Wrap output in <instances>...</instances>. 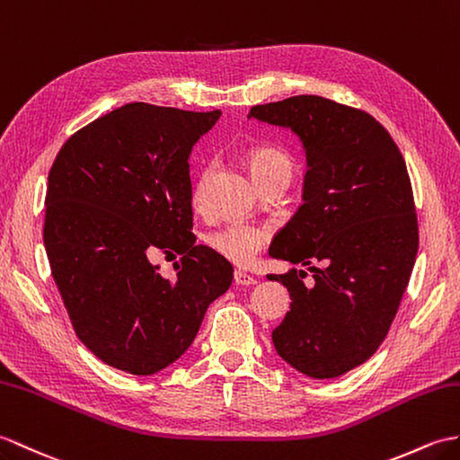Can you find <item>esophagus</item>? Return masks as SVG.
Wrapping results in <instances>:
<instances>
[{
	"label": "esophagus",
	"instance_id": "esophagus-1",
	"mask_svg": "<svg viewBox=\"0 0 460 460\" xmlns=\"http://www.w3.org/2000/svg\"><path fill=\"white\" fill-rule=\"evenodd\" d=\"M233 279H234V284H239V286H254L256 284V279H252L251 274L243 272V270H234Z\"/></svg>",
	"mask_w": 460,
	"mask_h": 460
}]
</instances>
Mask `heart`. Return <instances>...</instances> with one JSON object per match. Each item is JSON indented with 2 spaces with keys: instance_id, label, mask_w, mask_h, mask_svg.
Returning <instances> with one entry per match:
<instances>
[{
  "instance_id": "heart-1",
  "label": "heart",
  "mask_w": 460,
  "mask_h": 460,
  "mask_svg": "<svg viewBox=\"0 0 460 460\" xmlns=\"http://www.w3.org/2000/svg\"><path fill=\"white\" fill-rule=\"evenodd\" d=\"M247 164L252 178L256 180V184L276 174H284L288 178L292 176V158L279 146H254L247 155ZM209 172L211 170L206 168L204 172H201L198 186L194 188V196H191V199H194L196 208L201 206V196H204V188L209 180ZM269 229L249 226V223H231L227 227L209 233L208 244L217 254H221L223 259H227L234 264H249L254 256L264 249V244L269 243Z\"/></svg>"
}]
</instances>
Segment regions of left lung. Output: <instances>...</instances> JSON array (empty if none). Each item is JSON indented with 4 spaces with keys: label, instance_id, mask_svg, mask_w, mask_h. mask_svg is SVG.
I'll list each match as a JSON object with an SVG mask.
<instances>
[{
    "label": "left lung",
    "instance_id": "8db88e82",
    "mask_svg": "<svg viewBox=\"0 0 460 460\" xmlns=\"http://www.w3.org/2000/svg\"><path fill=\"white\" fill-rule=\"evenodd\" d=\"M254 119L286 127L304 145V204L276 234L272 259L309 266L269 274L290 292L276 352L302 375L337 378L388 335L418 254L420 233L405 160L362 110L322 95L254 105Z\"/></svg>",
    "mask_w": 460,
    "mask_h": 460
}]
</instances>
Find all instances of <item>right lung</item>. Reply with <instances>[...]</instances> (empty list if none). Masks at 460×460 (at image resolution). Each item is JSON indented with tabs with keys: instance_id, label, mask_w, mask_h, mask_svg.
Returning <instances> with one entry per match:
<instances>
[{
	"instance_id": "obj_1",
	"label": "right lung",
	"mask_w": 460,
	"mask_h": 460,
	"mask_svg": "<svg viewBox=\"0 0 460 460\" xmlns=\"http://www.w3.org/2000/svg\"><path fill=\"white\" fill-rule=\"evenodd\" d=\"M221 111L135 102L85 125L49 172L45 249L82 343L105 365L148 376L194 343L233 266L191 233V146ZM176 252V281L147 261Z\"/></svg>"
}]
</instances>
